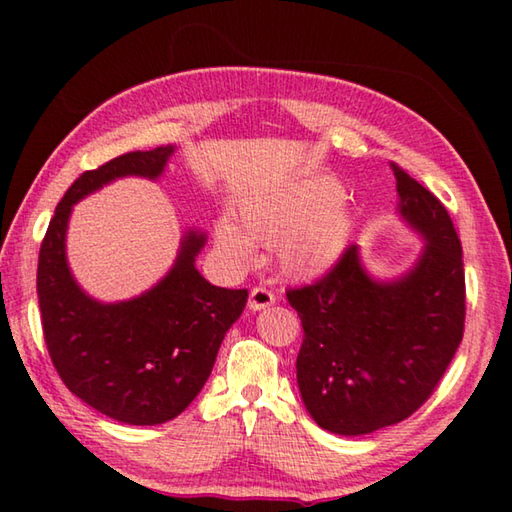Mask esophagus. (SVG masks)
Instances as JSON below:
<instances>
[{
    "instance_id": "obj_1",
    "label": "esophagus",
    "mask_w": 512,
    "mask_h": 512,
    "mask_svg": "<svg viewBox=\"0 0 512 512\" xmlns=\"http://www.w3.org/2000/svg\"><path fill=\"white\" fill-rule=\"evenodd\" d=\"M275 305V296L273 291H268L266 287H255L250 291V298H248V309L250 311H259V309H266Z\"/></svg>"
}]
</instances>
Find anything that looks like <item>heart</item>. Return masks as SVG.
I'll return each instance as SVG.
<instances>
[{"mask_svg":"<svg viewBox=\"0 0 512 512\" xmlns=\"http://www.w3.org/2000/svg\"><path fill=\"white\" fill-rule=\"evenodd\" d=\"M341 185L311 180L280 192L246 196L237 205V221L219 219L214 241L235 268L255 264V241L275 246L282 271L300 280H314L339 264L354 237V214L336 203Z\"/></svg>","mask_w":512,"mask_h":512,"instance_id":"1","label":"heart"}]
</instances>
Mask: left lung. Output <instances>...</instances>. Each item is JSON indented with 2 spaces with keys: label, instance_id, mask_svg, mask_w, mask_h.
I'll return each mask as SVG.
<instances>
[{
  "label": "left lung",
  "instance_id": "8db88e82",
  "mask_svg": "<svg viewBox=\"0 0 512 512\" xmlns=\"http://www.w3.org/2000/svg\"><path fill=\"white\" fill-rule=\"evenodd\" d=\"M397 214L422 237L415 264L391 280L370 275L350 246L323 280L289 289L305 339L298 388L311 418L363 436L409 418L429 400L463 339V250L445 205L393 164Z\"/></svg>",
  "mask_w": 512,
  "mask_h": 512
}]
</instances>
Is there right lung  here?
<instances>
[{
	"label": "right lung",
	"instance_id": "obj_1",
	"mask_svg": "<svg viewBox=\"0 0 512 512\" xmlns=\"http://www.w3.org/2000/svg\"><path fill=\"white\" fill-rule=\"evenodd\" d=\"M176 146L133 151L85 171L58 203L38 257V302L49 357L76 397L108 418L153 427L201 393L221 341L246 307V289L214 287L196 271L205 232L187 230L176 262L149 291L101 302L67 264L72 207L112 180H158Z\"/></svg>",
	"mask_w": 512,
	"mask_h": 512
}]
</instances>
